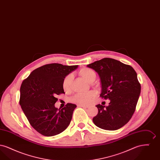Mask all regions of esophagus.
<instances>
[{
	"label": "esophagus",
	"instance_id": "34e87169",
	"mask_svg": "<svg viewBox=\"0 0 160 160\" xmlns=\"http://www.w3.org/2000/svg\"><path fill=\"white\" fill-rule=\"evenodd\" d=\"M78 106L81 107H83V108H88L89 106L87 105H84V104H78Z\"/></svg>",
	"mask_w": 160,
	"mask_h": 160
}]
</instances>
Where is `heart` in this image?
<instances>
[{"instance_id":"b5f03b06","label":"heart","mask_w":160,"mask_h":160,"mask_svg":"<svg viewBox=\"0 0 160 160\" xmlns=\"http://www.w3.org/2000/svg\"><path fill=\"white\" fill-rule=\"evenodd\" d=\"M78 75L82 77L86 82L89 83L94 82L96 79V73L93 70L89 68H83L80 69L78 72ZM73 80V76L69 74L65 77L62 81V89L64 91L69 92L72 89V84ZM96 95V92L94 91L89 92L86 93H77L76 94L71 100L73 102H77L81 104H88L91 103Z\"/></svg>"}]
</instances>
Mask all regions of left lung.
<instances>
[{
  "label": "left lung",
  "mask_w": 160,
  "mask_h": 160,
  "mask_svg": "<svg viewBox=\"0 0 160 160\" xmlns=\"http://www.w3.org/2000/svg\"><path fill=\"white\" fill-rule=\"evenodd\" d=\"M99 75L100 97L110 99L108 106L98 104V113L93 118L100 128L114 131L129 122L134 114L141 91L137 73L132 67L112 58H104L87 65Z\"/></svg>",
  "instance_id": "left-lung-1"
}]
</instances>
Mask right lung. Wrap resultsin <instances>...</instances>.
<instances>
[{
	"label": "right lung",
	"mask_w": 160,
	"mask_h": 160,
	"mask_svg": "<svg viewBox=\"0 0 160 160\" xmlns=\"http://www.w3.org/2000/svg\"><path fill=\"white\" fill-rule=\"evenodd\" d=\"M78 65L50 63L33 70L20 87V105L31 126L41 134L50 137L68 127L76 105L68 103L62 108L54 104L57 95L65 93L62 81Z\"/></svg>",
	"instance_id": "1"
}]
</instances>
